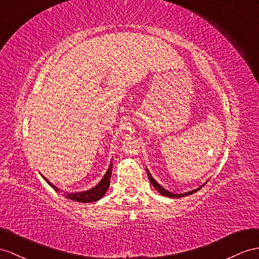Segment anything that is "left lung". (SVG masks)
<instances>
[{
  "instance_id": "1",
  "label": "left lung",
  "mask_w": 259,
  "mask_h": 259,
  "mask_svg": "<svg viewBox=\"0 0 259 259\" xmlns=\"http://www.w3.org/2000/svg\"><path fill=\"white\" fill-rule=\"evenodd\" d=\"M147 173H148V176H149L150 183H151L152 185H153V187L158 191V193H160L162 196H165V197H170V198H182V197L188 196V195H193L194 193H196V191H198L199 189L202 188V187L204 186V184H207V182H205V183H204V184H202L201 186L199 187V188L194 189V190H191V191H187V193H184V194H174V193H170V191H168L167 189H165L163 186H161V185L158 184V183L154 180L153 176L151 175V173H150L148 168H147Z\"/></svg>"
}]
</instances>
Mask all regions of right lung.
I'll use <instances>...</instances> for the list:
<instances>
[{
	"instance_id": "obj_1",
	"label": "right lung",
	"mask_w": 259,
	"mask_h": 259,
	"mask_svg": "<svg viewBox=\"0 0 259 259\" xmlns=\"http://www.w3.org/2000/svg\"><path fill=\"white\" fill-rule=\"evenodd\" d=\"M111 171H112V158H111V162L108 166V169L106 170V173L103 176L101 182H99L97 185H95V186L91 189L84 190V191H75V193H65V191L55 186L54 184H51L44 175H41V176L44 180L48 183L49 186L54 188L57 193H63V196H65V198L71 199V200H74L77 202L89 203V202H94V201L99 200V199H102L103 196H105V194L107 193V189L109 188V185H110Z\"/></svg>"
}]
</instances>
